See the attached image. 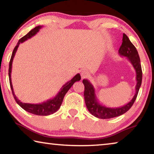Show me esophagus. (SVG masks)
Listing matches in <instances>:
<instances>
[{
    "instance_id": "esophagus-1",
    "label": "esophagus",
    "mask_w": 154,
    "mask_h": 154,
    "mask_svg": "<svg viewBox=\"0 0 154 154\" xmlns=\"http://www.w3.org/2000/svg\"><path fill=\"white\" fill-rule=\"evenodd\" d=\"M81 77H82V79H85L89 77V73L86 71H82L81 72Z\"/></svg>"
}]
</instances>
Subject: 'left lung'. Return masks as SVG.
I'll return each mask as SVG.
<instances>
[{"label": "left lung", "mask_w": 154, "mask_h": 154, "mask_svg": "<svg viewBox=\"0 0 154 154\" xmlns=\"http://www.w3.org/2000/svg\"><path fill=\"white\" fill-rule=\"evenodd\" d=\"M119 54L121 56L126 57L130 62L136 71L137 85L135 87V94L128 103L119 107H107L99 103L96 98L95 89L89 81L83 79V83L85 86L84 99L88 110L90 113L100 119H109L121 116L127 112L133 105L139 92L142 82V69L140 65V58L136 48L130 42L128 37L124 34L122 38V43L119 49Z\"/></svg>", "instance_id": "left-lung-1"}]
</instances>
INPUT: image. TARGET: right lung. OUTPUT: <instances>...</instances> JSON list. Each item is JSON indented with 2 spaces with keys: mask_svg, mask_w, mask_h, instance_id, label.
<instances>
[{
  "mask_svg": "<svg viewBox=\"0 0 154 154\" xmlns=\"http://www.w3.org/2000/svg\"><path fill=\"white\" fill-rule=\"evenodd\" d=\"M43 26H36L35 28H33L32 30H31L27 35L23 36L22 38H21L17 43V45L15 47V48L13 51L12 55L11 57V60L9 62V83L10 86H11V89L12 91L13 96L15 98V100L16 101V103L19 105L23 109H24L25 111L27 112H29L30 113L37 115V116H49V115L53 114L58 110L60 107L62 105V101H63L64 97L66 94L67 93L68 91L72 87V85L74 84L75 82L80 81L81 76L80 74H77L75 77H72L71 80H70L69 82L65 83V84L61 88L60 90L59 91L58 93L57 94L56 96H54L53 98L49 99L45 102H43L42 103H36V104H30V103H24L18 99L16 96L14 94V88H13L12 82H11V69H12V62L14 60V58L15 56V54L16 53L17 49L19 47L20 44L23 42H24L25 41L28 40V38H30L32 37L33 36H35L36 33H37L39 30Z\"/></svg>",
  "mask_w": 154,
  "mask_h": 154,
  "instance_id": "obj_1",
  "label": "right lung"
}]
</instances>
